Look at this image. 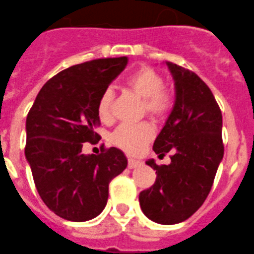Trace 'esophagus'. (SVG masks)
I'll return each instance as SVG.
<instances>
[{
	"label": "esophagus",
	"instance_id": "obj_1",
	"mask_svg": "<svg viewBox=\"0 0 254 254\" xmlns=\"http://www.w3.org/2000/svg\"><path fill=\"white\" fill-rule=\"evenodd\" d=\"M140 162L138 160H134V158H129L127 160V167L129 169H135V167H139Z\"/></svg>",
	"mask_w": 254,
	"mask_h": 254
}]
</instances>
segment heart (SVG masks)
<instances>
[{"mask_svg":"<svg viewBox=\"0 0 254 254\" xmlns=\"http://www.w3.org/2000/svg\"><path fill=\"white\" fill-rule=\"evenodd\" d=\"M125 85L143 101V114L149 115L156 120L166 118L174 105L173 92L164 85V78L151 66H140L125 79ZM115 93L107 88L97 101V115L102 121L112 118ZM154 129L152 124L144 121L139 124H123L115 130L111 140L121 149L136 153L153 138Z\"/></svg>","mask_w":254,"mask_h":254,"instance_id":"b5f03b06","label":"heart"}]
</instances>
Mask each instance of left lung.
Listing matches in <instances>:
<instances>
[{"mask_svg":"<svg viewBox=\"0 0 254 254\" xmlns=\"http://www.w3.org/2000/svg\"><path fill=\"white\" fill-rule=\"evenodd\" d=\"M166 65L175 81L176 98L153 151L158 157L171 152V164L145 162L157 178L151 188L140 191L139 203L149 220L174 225L189 219L206 200L224 157V144L221 110L208 85L190 70Z\"/></svg>","mask_w":254,"mask_h":254,"instance_id":"obj_1","label":"left lung"}]
</instances>
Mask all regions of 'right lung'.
I'll return each mask as SVG.
<instances>
[{"mask_svg":"<svg viewBox=\"0 0 254 254\" xmlns=\"http://www.w3.org/2000/svg\"><path fill=\"white\" fill-rule=\"evenodd\" d=\"M127 64V57L78 64L52 76L26 116L25 157L46 206L69 221L94 219L105 208L109 184L125 170L120 149L83 154V143L101 136L97 101Z\"/></svg>","mask_w":254,"mask_h":254,"instance_id":"obj_1","label":"right lung"}]
</instances>
